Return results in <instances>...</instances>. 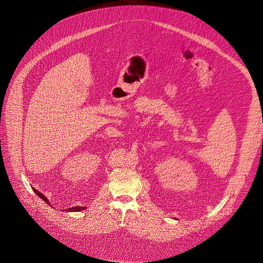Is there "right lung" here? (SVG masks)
I'll list each match as a JSON object with an SVG mask.
<instances>
[{
	"label": "right lung",
	"instance_id": "obj_1",
	"mask_svg": "<svg viewBox=\"0 0 263 263\" xmlns=\"http://www.w3.org/2000/svg\"><path fill=\"white\" fill-rule=\"evenodd\" d=\"M33 191L36 193V195L39 196L41 199H43L44 201H46L47 203H49V200L43 195V194H41L40 192H37L36 190H34L33 189ZM85 207H80V206H76V207H72V208H68V209H66V211H68V212H73V211H81V210H83Z\"/></svg>",
	"mask_w": 263,
	"mask_h": 263
}]
</instances>
